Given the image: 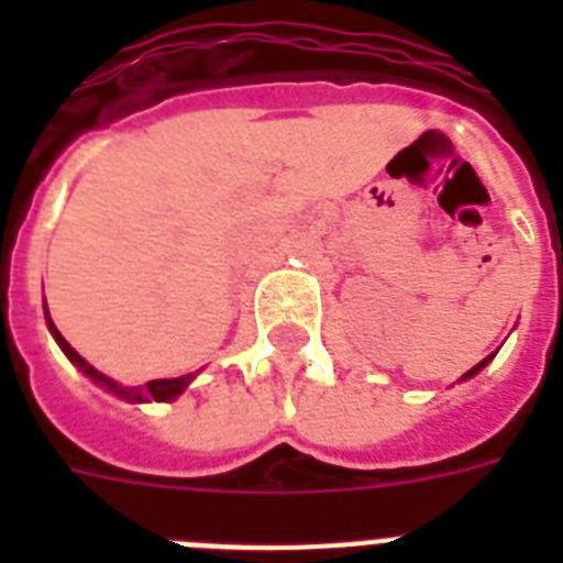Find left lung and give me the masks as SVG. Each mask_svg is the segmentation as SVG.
<instances>
[{
  "instance_id": "8db88e82",
  "label": "left lung",
  "mask_w": 563,
  "mask_h": 563,
  "mask_svg": "<svg viewBox=\"0 0 563 563\" xmlns=\"http://www.w3.org/2000/svg\"><path fill=\"white\" fill-rule=\"evenodd\" d=\"M494 356H497V351L490 353V356H485V360H482V362H479V365H473V368H471V371H467V374H464V376H462V379H459V383H464V379H471V376H476V374H479V371H482V368H485V365H488V362H490V360H494Z\"/></svg>"
}]
</instances>
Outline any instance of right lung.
Masks as SVG:
<instances>
[{"mask_svg": "<svg viewBox=\"0 0 563 563\" xmlns=\"http://www.w3.org/2000/svg\"><path fill=\"white\" fill-rule=\"evenodd\" d=\"M46 327H48V333H52V339L57 342V347L66 353V360L73 362L75 368L81 371L84 376H90L92 383L99 385V388H104V391L110 394H117L119 400H125V402H172V400H178L180 394L187 391V385L192 383L195 376H198V371L195 374H184V376H172V379H152V383H145V385H122L117 383V379H110V376H104L101 371H96L90 365V362L84 360V356H78V351H75L73 344L66 342L64 335H60V330L55 327V321H52V316H48V309H46Z\"/></svg>", "mask_w": 563, "mask_h": 563, "instance_id": "right-lung-1", "label": "right lung"}]
</instances>
